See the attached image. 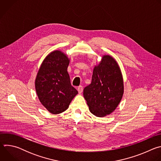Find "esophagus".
Listing matches in <instances>:
<instances>
[{"label":"esophagus","mask_w":161,"mask_h":161,"mask_svg":"<svg viewBox=\"0 0 161 161\" xmlns=\"http://www.w3.org/2000/svg\"><path fill=\"white\" fill-rule=\"evenodd\" d=\"M78 93L80 94H81V92H83V86H79L78 87Z\"/></svg>","instance_id":"1"}]
</instances>
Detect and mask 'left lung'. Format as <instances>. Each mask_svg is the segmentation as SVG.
I'll return each instance as SVG.
<instances>
[{"label": "left lung", "instance_id": "1", "mask_svg": "<svg viewBox=\"0 0 161 161\" xmlns=\"http://www.w3.org/2000/svg\"><path fill=\"white\" fill-rule=\"evenodd\" d=\"M123 76L118 62L104 55L93 69L91 83L83 90V97L90 111L104 117L116 109L124 95Z\"/></svg>", "mask_w": 161, "mask_h": 161}]
</instances>
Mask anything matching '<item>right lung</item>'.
Returning a JSON list of instances; mask_svg holds the SVG:
<instances>
[{
	"mask_svg": "<svg viewBox=\"0 0 161 161\" xmlns=\"http://www.w3.org/2000/svg\"><path fill=\"white\" fill-rule=\"evenodd\" d=\"M70 62L60 50L50 53L43 60L36 75L35 88L42 105L53 114L65 111L78 91L71 85L67 67Z\"/></svg>",
	"mask_w": 161,
	"mask_h": 161,
	"instance_id": "1",
	"label": "right lung"
}]
</instances>
